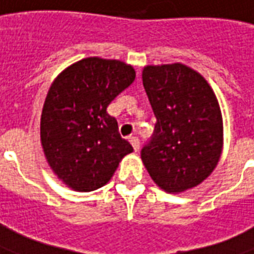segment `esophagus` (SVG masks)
<instances>
[{"instance_id": "1", "label": "esophagus", "mask_w": 254, "mask_h": 254, "mask_svg": "<svg viewBox=\"0 0 254 254\" xmlns=\"http://www.w3.org/2000/svg\"><path fill=\"white\" fill-rule=\"evenodd\" d=\"M129 141H130V144L133 145V149H134V151L137 152L140 149V140H138V137L130 136L129 137Z\"/></svg>"}]
</instances>
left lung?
Segmentation results:
<instances>
[{"label": "left lung", "instance_id": "obj_1", "mask_svg": "<svg viewBox=\"0 0 254 254\" xmlns=\"http://www.w3.org/2000/svg\"><path fill=\"white\" fill-rule=\"evenodd\" d=\"M142 83L156 117L141 159L156 185L182 192L202 183L217 167L223 127L219 105L200 74L175 63L148 65Z\"/></svg>", "mask_w": 254, "mask_h": 254}]
</instances>
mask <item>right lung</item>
I'll use <instances>...</instances> for the list:
<instances>
[{
	"mask_svg": "<svg viewBox=\"0 0 254 254\" xmlns=\"http://www.w3.org/2000/svg\"><path fill=\"white\" fill-rule=\"evenodd\" d=\"M134 78L124 62L87 58L54 80L41 113V145L52 171L71 189L87 192L105 186L133 151L108 106Z\"/></svg>",
	"mask_w": 254,
	"mask_h": 254,
	"instance_id": "1",
	"label": "right lung"
}]
</instances>
